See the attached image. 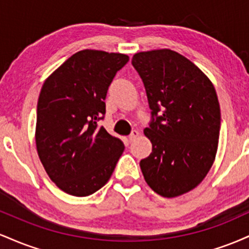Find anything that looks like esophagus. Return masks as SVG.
<instances>
[{"label":"esophagus","instance_id":"obj_1","mask_svg":"<svg viewBox=\"0 0 249 249\" xmlns=\"http://www.w3.org/2000/svg\"><path fill=\"white\" fill-rule=\"evenodd\" d=\"M139 136V132L137 130H132V132L130 133V136H128V141L130 142H133L134 139L137 138V137Z\"/></svg>","mask_w":249,"mask_h":249}]
</instances>
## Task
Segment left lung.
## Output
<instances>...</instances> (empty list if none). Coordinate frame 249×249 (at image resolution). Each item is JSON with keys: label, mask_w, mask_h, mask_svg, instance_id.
<instances>
[{"label": "left lung", "mask_w": 249, "mask_h": 249, "mask_svg": "<svg viewBox=\"0 0 249 249\" xmlns=\"http://www.w3.org/2000/svg\"><path fill=\"white\" fill-rule=\"evenodd\" d=\"M132 65L146 91L152 152L141 160L147 185L174 198L196 187L212 167L220 134V105L212 82L176 51L138 53Z\"/></svg>", "instance_id": "8db88e82"}]
</instances>
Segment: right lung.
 I'll return each instance as SVG.
<instances>
[{
	"label": "right lung",
	"mask_w": 249,
	"mask_h": 249,
	"mask_svg": "<svg viewBox=\"0 0 249 249\" xmlns=\"http://www.w3.org/2000/svg\"><path fill=\"white\" fill-rule=\"evenodd\" d=\"M124 53L82 50L43 84L37 103L36 147L49 178L75 196L97 192L112 176L124 144L98 122Z\"/></svg>",
	"instance_id": "obj_1"
}]
</instances>
